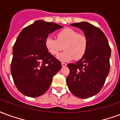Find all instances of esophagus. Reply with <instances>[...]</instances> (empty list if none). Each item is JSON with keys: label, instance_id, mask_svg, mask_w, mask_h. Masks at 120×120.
<instances>
[{"label": "esophagus", "instance_id": "34e87169", "mask_svg": "<svg viewBox=\"0 0 120 120\" xmlns=\"http://www.w3.org/2000/svg\"><path fill=\"white\" fill-rule=\"evenodd\" d=\"M66 65H67V64H66L65 63L62 62V67H65Z\"/></svg>", "mask_w": 120, "mask_h": 120}]
</instances>
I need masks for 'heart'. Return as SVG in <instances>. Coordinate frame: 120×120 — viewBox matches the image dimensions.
I'll return each mask as SVG.
<instances>
[{
  "label": "heart",
  "mask_w": 120,
  "mask_h": 120,
  "mask_svg": "<svg viewBox=\"0 0 120 120\" xmlns=\"http://www.w3.org/2000/svg\"><path fill=\"white\" fill-rule=\"evenodd\" d=\"M88 41L82 34H78L75 30L65 28L56 34V39L48 36L45 40V47L52 55H57L63 47L64 51L57 56L62 62H68L75 58L79 60L86 54Z\"/></svg>",
  "instance_id": "1"
}]
</instances>
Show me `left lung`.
Here are the masks:
<instances>
[{"mask_svg":"<svg viewBox=\"0 0 120 120\" xmlns=\"http://www.w3.org/2000/svg\"><path fill=\"white\" fill-rule=\"evenodd\" d=\"M87 37L88 45L86 54L75 64L68 66L70 73L66 79L68 88L80 98H87L98 93L103 87L110 70L111 49L103 31L87 22L73 23Z\"/></svg>","mask_w":120,"mask_h":120,"instance_id":"obj_1","label":"left lung"}]
</instances>
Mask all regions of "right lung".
<instances>
[{
  "instance_id": "add662e5",
  "label": "right lung",
  "mask_w": 120,
  "mask_h": 120,
  "mask_svg": "<svg viewBox=\"0 0 120 120\" xmlns=\"http://www.w3.org/2000/svg\"><path fill=\"white\" fill-rule=\"evenodd\" d=\"M62 27L40 20L19 34L13 48L11 73L17 88L24 95L35 98L44 94L53 76L60 70L61 62L47 51L45 40Z\"/></svg>"
}]
</instances>
